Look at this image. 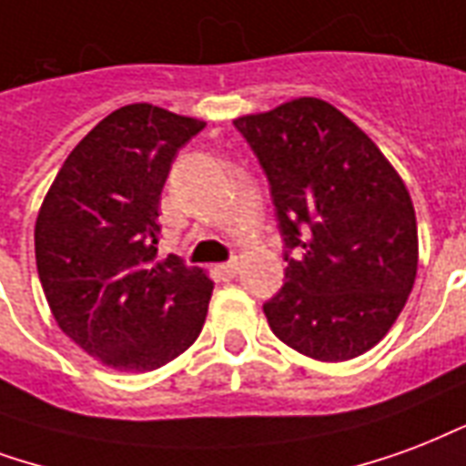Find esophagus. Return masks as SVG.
<instances>
[{
  "instance_id": "esophagus-1",
  "label": "esophagus",
  "mask_w": 466,
  "mask_h": 466,
  "mask_svg": "<svg viewBox=\"0 0 466 466\" xmlns=\"http://www.w3.org/2000/svg\"><path fill=\"white\" fill-rule=\"evenodd\" d=\"M215 271L219 274L222 281H232V279L237 277V271H239V264H237V261H227V264H219Z\"/></svg>"
}]
</instances>
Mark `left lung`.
Segmentation results:
<instances>
[{
	"label": "left lung",
	"instance_id": "1",
	"mask_svg": "<svg viewBox=\"0 0 466 466\" xmlns=\"http://www.w3.org/2000/svg\"><path fill=\"white\" fill-rule=\"evenodd\" d=\"M234 126L267 172L286 244V284L264 303L274 336L323 363L363 356L390 330L417 277L405 182L320 98H294Z\"/></svg>",
	"mask_w": 466,
	"mask_h": 466
}]
</instances>
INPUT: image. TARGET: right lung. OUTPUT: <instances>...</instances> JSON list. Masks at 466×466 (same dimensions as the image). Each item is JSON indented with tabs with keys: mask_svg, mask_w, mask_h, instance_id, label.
<instances>
[{
	"mask_svg": "<svg viewBox=\"0 0 466 466\" xmlns=\"http://www.w3.org/2000/svg\"><path fill=\"white\" fill-rule=\"evenodd\" d=\"M205 120L150 103L113 110L71 150L36 217L34 249L58 329L108 368L147 373L205 326L212 281L157 259V207L175 155Z\"/></svg>",
	"mask_w": 466,
	"mask_h": 466,
	"instance_id": "add662e5",
	"label": "right lung"
}]
</instances>
